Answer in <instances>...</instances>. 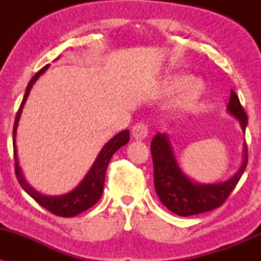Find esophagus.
<instances>
[{"label":"esophagus","instance_id":"34e87169","mask_svg":"<svg viewBox=\"0 0 261 261\" xmlns=\"http://www.w3.org/2000/svg\"><path fill=\"white\" fill-rule=\"evenodd\" d=\"M148 135V127L145 122H139L133 127V136L135 140L142 141L147 137Z\"/></svg>","mask_w":261,"mask_h":261}]
</instances>
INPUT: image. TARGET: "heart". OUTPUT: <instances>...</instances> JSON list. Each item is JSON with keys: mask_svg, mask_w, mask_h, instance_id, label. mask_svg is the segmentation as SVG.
Segmentation results:
<instances>
[{"mask_svg": "<svg viewBox=\"0 0 261 261\" xmlns=\"http://www.w3.org/2000/svg\"><path fill=\"white\" fill-rule=\"evenodd\" d=\"M187 76H173L167 82L169 88H178V87L186 83L185 85L182 86L181 91L178 95V99H176L178 106L181 108H189L193 106L194 103H196L203 92V83L201 80L190 79L187 81Z\"/></svg>", "mask_w": 261, "mask_h": 261, "instance_id": "b5f03b06", "label": "heart"}]
</instances>
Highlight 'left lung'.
Returning a JSON list of instances; mask_svg holds the SVG:
<instances>
[{
	"mask_svg": "<svg viewBox=\"0 0 261 261\" xmlns=\"http://www.w3.org/2000/svg\"><path fill=\"white\" fill-rule=\"evenodd\" d=\"M227 112L239 121L245 133L248 118L239 98L234 91H230ZM151 153L153 161L154 189L161 202L169 211L178 216L188 217L202 214L220 207L238 184L248 163L247 143H243V160L234 175L224 181L201 184L191 180L182 172L176 162L174 149L167 134L157 133L151 142Z\"/></svg>",
	"mask_w": 261,
	"mask_h": 261,
	"instance_id": "8db88e82",
	"label": "left lung"
}]
</instances>
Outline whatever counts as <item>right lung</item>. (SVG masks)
I'll return each instance as SVG.
<instances>
[{
  "label": "right lung",
  "mask_w": 261,
  "mask_h": 261,
  "mask_svg": "<svg viewBox=\"0 0 261 261\" xmlns=\"http://www.w3.org/2000/svg\"><path fill=\"white\" fill-rule=\"evenodd\" d=\"M49 66L50 65L44 66V67L41 68L40 71H38V72L33 76V79L29 81L25 89V94L24 97H23L22 104H20L16 115V121H14L13 127V151L14 163H16V175L18 182H19L20 187L23 188V190H24L28 195H31L41 207L46 208L47 211L56 215V216L74 217L77 216V215H80L81 212L91 208L93 205L97 203L101 195H103L104 180H106V173L108 164H109L110 162V158L113 157V154L115 153L119 148L125 146L128 142V140H130V131H121V133L115 135V136L108 141L106 145L103 146V148L100 149L99 153H98L95 161L93 162L91 169L88 170V173L85 175V178L80 181V184L77 185L73 190L68 191V193L64 194V195L50 196L44 195V194L39 193V191L35 190L34 188L31 187V184H29L24 178V174H23L22 168H20L19 166V160H18L16 145L17 127L18 122H19L20 115H22V110L23 108H24L27 98H28L29 93H31L33 85H34L39 77L49 68Z\"/></svg>",
  "instance_id": "add662e5"
}]
</instances>
